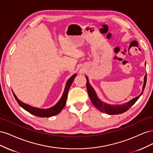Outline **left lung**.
Masks as SVG:
<instances>
[{
    "label": "left lung",
    "mask_w": 153,
    "mask_h": 153,
    "mask_svg": "<svg viewBox=\"0 0 153 153\" xmlns=\"http://www.w3.org/2000/svg\"><path fill=\"white\" fill-rule=\"evenodd\" d=\"M146 66V64H145ZM85 78L87 79V89L88 94H89V96L90 98V100L92 104L96 108H98L100 112H104L106 114H108V115H116V114H123L124 112L127 111L131 106L135 104V103L138 100V99L140 98V96L142 94L143 90L145 89L146 84V80H147V75H146L144 76V80H143V85L142 87V91L139 96L135 98H133L130 101H129L128 102L125 103L124 104L121 105H110L108 103H106L103 101L100 100L99 98L96 94V92H95L94 89H93L91 84H89V79L88 77L85 76Z\"/></svg>",
    "instance_id": "1"
}]
</instances>
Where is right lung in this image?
<instances>
[{
    "mask_svg": "<svg viewBox=\"0 0 153 153\" xmlns=\"http://www.w3.org/2000/svg\"><path fill=\"white\" fill-rule=\"evenodd\" d=\"M76 75H77L76 74H74L72 76H71L69 78L66 84V86H65V88H64V92L61 96V99L59 100L58 102L54 106L48 108H39L34 107V106H32L23 103L17 98L16 96L13 92V93L18 105H19L22 108L27 111V112H29L30 114L39 117H50L52 116H54V115H56L61 112V110L64 108V106H65L67 97H68V91L69 89V88H70V86L72 84L74 79H75V78L76 76Z\"/></svg>",
    "mask_w": 153,
    "mask_h": 153,
    "instance_id": "right-lung-1",
    "label": "right lung"
}]
</instances>
